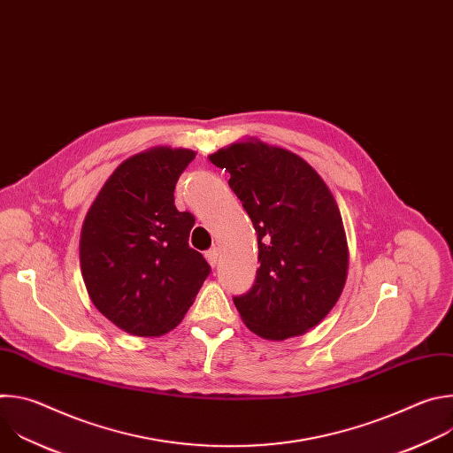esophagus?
Instances as JSON below:
<instances>
[{
    "label": "esophagus",
    "instance_id": "1",
    "mask_svg": "<svg viewBox=\"0 0 453 453\" xmlns=\"http://www.w3.org/2000/svg\"><path fill=\"white\" fill-rule=\"evenodd\" d=\"M204 256H206L208 264H210L211 267H215V265H217V262H219V249H217V247H213V249H210Z\"/></svg>",
    "mask_w": 453,
    "mask_h": 453
}]
</instances>
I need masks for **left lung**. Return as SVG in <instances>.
<instances>
[{"instance_id": "left-lung-1", "label": "left lung", "mask_w": 453, "mask_h": 453, "mask_svg": "<svg viewBox=\"0 0 453 453\" xmlns=\"http://www.w3.org/2000/svg\"><path fill=\"white\" fill-rule=\"evenodd\" d=\"M210 161L231 173L229 186L257 234L252 288L234 297L245 326L285 341L317 326L339 301L349 250L330 188L297 154L249 138Z\"/></svg>"}]
</instances>
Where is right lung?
<instances>
[{"label":"right lung","mask_w":453,"mask_h":453,"mask_svg":"<svg viewBox=\"0 0 453 453\" xmlns=\"http://www.w3.org/2000/svg\"><path fill=\"white\" fill-rule=\"evenodd\" d=\"M189 149L152 147L105 180L81 231V271L96 310L119 330L159 337L196 301L210 265L188 245L196 224L173 204Z\"/></svg>","instance_id":"right-lung-1"}]
</instances>
